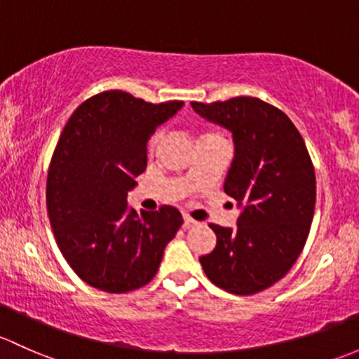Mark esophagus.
<instances>
[{
	"instance_id": "34e87169",
	"label": "esophagus",
	"mask_w": 359,
	"mask_h": 359,
	"mask_svg": "<svg viewBox=\"0 0 359 359\" xmlns=\"http://www.w3.org/2000/svg\"><path fill=\"white\" fill-rule=\"evenodd\" d=\"M196 225H198V222H196L194 218H191L189 215H184V229L196 227Z\"/></svg>"
}]
</instances>
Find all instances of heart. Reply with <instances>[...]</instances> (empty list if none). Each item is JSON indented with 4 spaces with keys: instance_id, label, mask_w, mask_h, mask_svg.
<instances>
[{
    "instance_id": "heart-1",
    "label": "heart",
    "mask_w": 359,
    "mask_h": 359,
    "mask_svg": "<svg viewBox=\"0 0 359 359\" xmlns=\"http://www.w3.org/2000/svg\"><path fill=\"white\" fill-rule=\"evenodd\" d=\"M215 137H222V135L217 134V132H206V134L201 135V139H199V141H203V139H215ZM158 141H160V134H154L153 139H151V142H149L151 148H154V146L158 144Z\"/></svg>"
}]
</instances>
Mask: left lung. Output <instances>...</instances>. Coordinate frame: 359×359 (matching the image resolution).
<instances>
[{
	"mask_svg": "<svg viewBox=\"0 0 359 359\" xmlns=\"http://www.w3.org/2000/svg\"><path fill=\"white\" fill-rule=\"evenodd\" d=\"M191 104L232 132L236 156L224 189L243 206L237 229L210 224L217 246L199 262L217 287L262 292L292 269L311 229L316 179L306 144L284 111L258 97Z\"/></svg>",
	"mask_w": 359,
	"mask_h": 359,
	"instance_id": "1",
	"label": "left lung"
}]
</instances>
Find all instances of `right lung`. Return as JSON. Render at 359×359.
I'll use <instances>...</instances> for the list:
<instances>
[{
	"label": "right lung",
	"instance_id": "obj_1",
	"mask_svg": "<svg viewBox=\"0 0 359 359\" xmlns=\"http://www.w3.org/2000/svg\"><path fill=\"white\" fill-rule=\"evenodd\" d=\"M182 104L111 89L79 104L63 127L48 168L46 208L63 258L86 284L113 294L142 287L182 227L173 206L137 215L127 203L146 170L149 137Z\"/></svg>",
	"mask_w": 359,
	"mask_h": 359
}]
</instances>
